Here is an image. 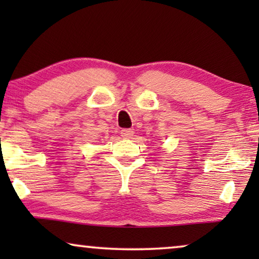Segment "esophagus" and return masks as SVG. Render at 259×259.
<instances>
[{
    "mask_svg": "<svg viewBox=\"0 0 259 259\" xmlns=\"http://www.w3.org/2000/svg\"><path fill=\"white\" fill-rule=\"evenodd\" d=\"M120 134H121V137L123 138V139H131V138L133 137L134 131L131 130V128H123V130H121Z\"/></svg>",
    "mask_w": 259,
    "mask_h": 259,
    "instance_id": "obj_1",
    "label": "esophagus"
}]
</instances>
